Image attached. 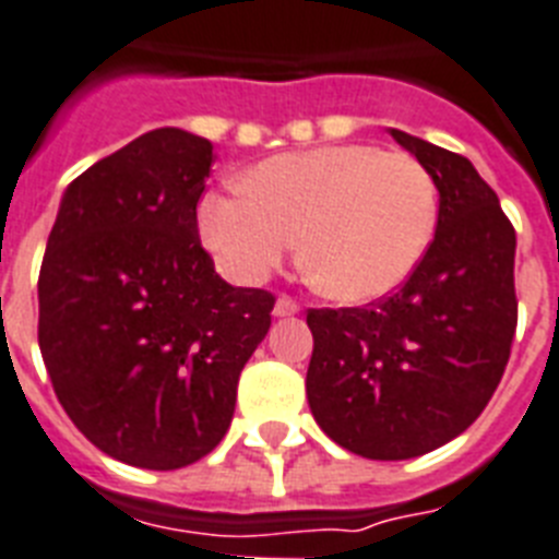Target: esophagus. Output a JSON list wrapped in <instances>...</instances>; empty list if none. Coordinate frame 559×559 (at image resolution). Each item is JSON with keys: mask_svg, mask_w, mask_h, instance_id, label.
Wrapping results in <instances>:
<instances>
[{"mask_svg": "<svg viewBox=\"0 0 559 559\" xmlns=\"http://www.w3.org/2000/svg\"><path fill=\"white\" fill-rule=\"evenodd\" d=\"M294 313H299V302L297 299H290V297H280L274 302V317H294Z\"/></svg>", "mask_w": 559, "mask_h": 559, "instance_id": "1", "label": "esophagus"}]
</instances>
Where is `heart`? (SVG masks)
Instances as JSON below:
<instances>
[{"label": "heart", "instance_id": "heart-1", "mask_svg": "<svg viewBox=\"0 0 559 559\" xmlns=\"http://www.w3.org/2000/svg\"><path fill=\"white\" fill-rule=\"evenodd\" d=\"M200 234L219 269L262 283L294 251L302 271L336 302L389 297L426 257L437 225V188L412 154L366 142L271 156L246 188L207 191Z\"/></svg>", "mask_w": 559, "mask_h": 559}]
</instances>
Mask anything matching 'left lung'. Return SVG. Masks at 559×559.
Here are the masks:
<instances>
[{"label":"left lung","instance_id":"obj_1","mask_svg":"<svg viewBox=\"0 0 559 559\" xmlns=\"http://www.w3.org/2000/svg\"><path fill=\"white\" fill-rule=\"evenodd\" d=\"M389 133L440 191L435 239L391 297L308 311L306 391L336 445L368 460H412L463 435L500 385L518 329V234L465 156Z\"/></svg>","mask_w":559,"mask_h":559}]
</instances>
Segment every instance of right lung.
Instances as JSON below:
<instances>
[{"label":"right lung","instance_id":"1","mask_svg":"<svg viewBox=\"0 0 559 559\" xmlns=\"http://www.w3.org/2000/svg\"><path fill=\"white\" fill-rule=\"evenodd\" d=\"M214 145L156 128L73 179L39 271V352L96 449L151 472L219 445L274 294L234 288L200 242Z\"/></svg>","mask_w":559,"mask_h":559}]
</instances>
